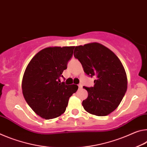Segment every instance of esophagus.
<instances>
[{
  "label": "esophagus",
  "instance_id": "esophagus-1",
  "mask_svg": "<svg viewBox=\"0 0 147 147\" xmlns=\"http://www.w3.org/2000/svg\"><path fill=\"white\" fill-rule=\"evenodd\" d=\"M78 86H79V88H82V87H83L82 84H79Z\"/></svg>",
  "mask_w": 147,
  "mask_h": 147
}]
</instances>
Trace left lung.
Returning <instances> with one entry per match:
<instances>
[{
    "instance_id": "8db88e82",
    "label": "left lung",
    "mask_w": 147,
    "mask_h": 147,
    "mask_svg": "<svg viewBox=\"0 0 147 147\" xmlns=\"http://www.w3.org/2000/svg\"><path fill=\"white\" fill-rule=\"evenodd\" d=\"M74 55L86 75L96 78L94 86H83L88 92L82 103L84 109L96 116L110 114L119 106L127 90V76L121 61L98 43L76 46Z\"/></svg>"
}]
</instances>
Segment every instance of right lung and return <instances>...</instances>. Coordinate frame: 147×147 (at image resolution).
<instances>
[{
  "label": "right lung",
  "mask_w": 147,
  "mask_h": 147,
  "mask_svg": "<svg viewBox=\"0 0 147 147\" xmlns=\"http://www.w3.org/2000/svg\"><path fill=\"white\" fill-rule=\"evenodd\" d=\"M74 47H53L41 50L28 63L23 78L24 98L34 111L43 119H52L66 111L76 85L60 83L62 72L71 59Z\"/></svg>",
  "instance_id": "1"
}]
</instances>
